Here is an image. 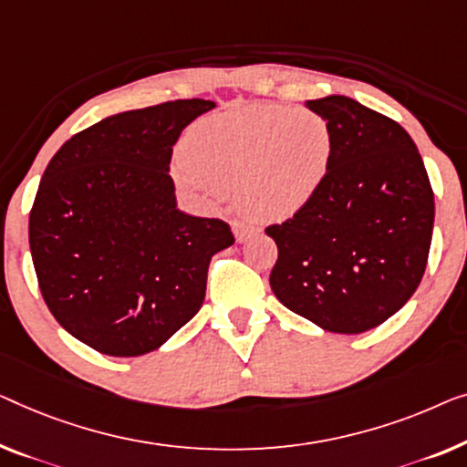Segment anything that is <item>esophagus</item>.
<instances>
[{
	"label": "esophagus",
	"instance_id": "34e87169",
	"mask_svg": "<svg viewBox=\"0 0 467 467\" xmlns=\"http://www.w3.org/2000/svg\"><path fill=\"white\" fill-rule=\"evenodd\" d=\"M256 232H259V227L250 225V223H234V235L238 242H246Z\"/></svg>",
	"mask_w": 467,
	"mask_h": 467
}]
</instances>
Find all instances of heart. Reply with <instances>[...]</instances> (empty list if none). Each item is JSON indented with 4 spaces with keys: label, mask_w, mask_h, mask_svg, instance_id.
Wrapping results in <instances>:
<instances>
[{
    "label": "heart",
    "mask_w": 467,
    "mask_h": 467,
    "mask_svg": "<svg viewBox=\"0 0 467 467\" xmlns=\"http://www.w3.org/2000/svg\"><path fill=\"white\" fill-rule=\"evenodd\" d=\"M333 153V128L320 113L254 103L200 119L174 174L204 198L238 192L240 206L256 219H286L320 192Z\"/></svg>",
    "instance_id": "heart-1"
}]
</instances>
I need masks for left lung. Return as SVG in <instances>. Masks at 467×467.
<instances>
[{
    "mask_svg": "<svg viewBox=\"0 0 467 467\" xmlns=\"http://www.w3.org/2000/svg\"><path fill=\"white\" fill-rule=\"evenodd\" d=\"M306 105L333 128V166L307 206L265 229L278 246L269 284L290 312L358 335L394 316L421 282L434 192L398 121L341 94Z\"/></svg>",
    "mask_w": 467,
    "mask_h": 467,
    "instance_id": "8db88e82",
    "label": "left lung"
}]
</instances>
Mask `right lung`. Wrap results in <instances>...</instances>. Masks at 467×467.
Segmentation results:
<instances>
[{
	"label": "right lung",
	"instance_id": "1",
	"mask_svg": "<svg viewBox=\"0 0 467 467\" xmlns=\"http://www.w3.org/2000/svg\"><path fill=\"white\" fill-rule=\"evenodd\" d=\"M213 100L124 111L54 153L29 214L46 306L67 333L107 356L158 349L200 312L225 221L177 208L172 145Z\"/></svg>",
	"mask_w": 467,
	"mask_h": 467
}]
</instances>
